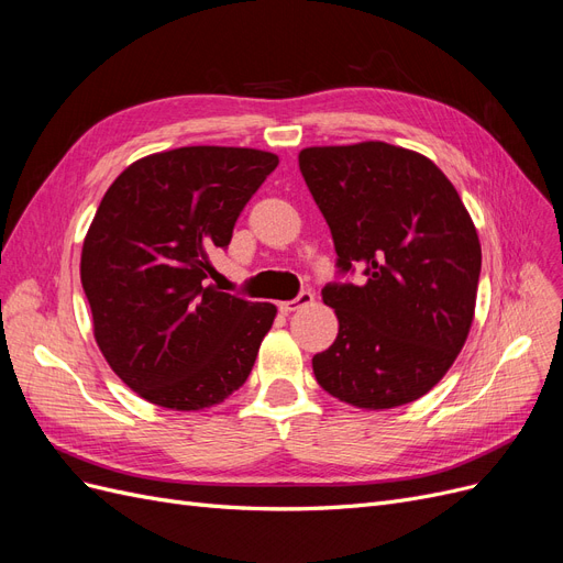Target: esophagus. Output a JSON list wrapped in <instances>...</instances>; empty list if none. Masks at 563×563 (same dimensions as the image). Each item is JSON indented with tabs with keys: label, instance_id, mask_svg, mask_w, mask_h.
<instances>
[{
	"label": "esophagus",
	"instance_id": "obj_1",
	"mask_svg": "<svg viewBox=\"0 0 563 563\" xmlns=\"http://www.w3.org/2000/svg\"><path fill=\"white\" fill-rule=\"evenodd\" d=\"M312 302H314V294H309V290H302V294H300L298 298L279 302V309H282L284 314H290V312H298V309H302V307H307V305H312Z\"/></svg>",
	"mask_w": 563,
	"mask_h": 563
}]
</instances>
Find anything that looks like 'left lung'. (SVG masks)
<instances>
[{
	"label": "left lung",
	"mask_w": 563,
	"mask_h": 563,
	"mask_svg": "<svg viewBox=\"0 0 563 563\" xmlns=\"http://www.w3.org/2000/svg\"><path fill=\"white\" fill-rule=\"evenodd\" d=\"M300 172L331 228L338 267L363 284H328L338 338L312 358L321 389L361 410L429 394L466 344L482 249L442 169L386 142L302 148Z\"/></svg>",
	"instance_id": "left-lung-1"
}]
</instances>
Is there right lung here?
<instances>
[{"label":"right lung","mask_w":563,"mask_h":563,"mask_svg":"<svg viewBox=\"0 0 563 563\" xmlns=\"http://www.w3.org/2000/svg\"><path fill=\"white\" fill-rule=\"evenodd\" d=\"M275 153L181 146L125 167L86 232L81 284L102 356L130 389L167 410L223 402L246 382L277 317L207 286Z\"/></svg>","instance_id":"obj_1"}]
</instances>
